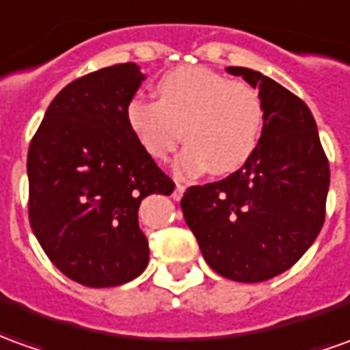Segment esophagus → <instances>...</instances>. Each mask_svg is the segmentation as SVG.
Wrapping results in <instances>:
<instances>
[{"instance_id": "obj_1", "label": "esophagus", "mask_w": 350, "mask_h": 350, "mask_svg": "<svg viewBox=\"0 0 350 350\" xmlns=\"http://www.w3.org/2000/svg\"><path fill=\"white\" fill-rule=\"evenodd\" d=\"M183 192H185V185L177 180V185H175V192H173V200H179L183 196Z\"/></svg>"}]
</instances>
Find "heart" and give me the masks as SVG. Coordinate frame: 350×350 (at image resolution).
<instances>
[{"label":"heart","mask_w":350,"mask_h":350,"mask_svg":"<svg viewBox=\"0 0 350 350\" xmlns=\"http://www.w3.org/2000/svg\"><path fill=\"white\" fill-rule=\"evenodd\" d=\"M158 100L137 97L127 105V125L154 160L177 156L183 175H226L240 170L261 143L265 105L259 91L204 66H179L158 79Z\"/></svg>","instance_id":"obj_1"}]
</instances>
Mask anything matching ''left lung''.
I'll return each mask as SVG.
<instances>
[{"mask_svg": "<svg viewBox=\"0 0 350 350\" xmlns=\"http://www.w3.org/2000/svg\"><path fill=\"white\" fill-rule=\"evenodd\" d=\"M259 89L261 143L226 179L190 187L180 207L206 262L234 282L288 271L317 240L326 217L329 163L308 106L261 72L228 66Z\"/></svg>", "mask_w": 350, "mask_h": 350, "instance_id": "1", "label": "left lung"}]
</instances>
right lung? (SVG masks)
Returning a JSON list of instances; mask_svg holds the SVG:
<instances>
[{
  "label": "right lung",
  "instance_id": "add662e5",
  "mask_svg": "<svg viewBox=\"0 0 350 350\" xmlns=\"http://www.w3.org/2000/svg\"><path fill=\"white\" fill-rule=\"evenodd\" d=\"M144 76L135 62L74 79L45 112L28 148V217L51 262L70 280L112 288L148 265L139 206L175 183L127 125Z\"/></svg>",
  "mask_w": 350,
  "mask_h": 350
}]
</instances>
